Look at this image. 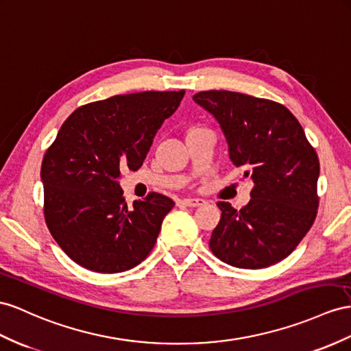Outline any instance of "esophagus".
<instances>
[{"instance_id":"34e87169","label":"esophagus","mask_w":351,"mask_h":351,"mask_svg":"<svg viewBox=\"0 0 351 351\" xmlns=\"http://www.w3.org/2000/svg\"><path fill=\"white\" fill-rule=\"evenodd\" d=\"M179 203L188 206V208H199V206H203L206 202L203 199H182L179 200Z\"/></svg>"}]
</instances>
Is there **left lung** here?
Listing matches in <instances>:
<instances>
[{
	"label": "left lung",
	"instance_id": "1",
	"mask_svg": "<svg viewBox=\"0 0 351 351\" xmlns=\"http://www.w3.org/2000/svg\"><path fill=\"white\" fill-rule=\"evenodd\" d=\"M226 136L232 166L252 179L250 202L222 210L209 247L221 261L239 268H265L298 246L317 213L316 151L293 114L283 105L228 90L193 96Z\"/></svg>",
	"mask_w": 351,
	"mask_h": 351
}]
</instances>
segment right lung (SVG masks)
<instances>
[{"mask_svg":"<svg viewBox=\"0 0 351 351\" xmlns=\"http://www.w3.org/2000/svg\"><path fill=\"white\" fill-rule=\"evenodd\" d=\"M185 92L117 95L78 108L41 165L44 217L62 250L96 273H121L154 247L173 200L158 193L128 206L119 179L138 170Z\"/></svg>","mask_w":351,"mask_h":351,"instance_id":"1","label":"right lung"}]
</instances>
